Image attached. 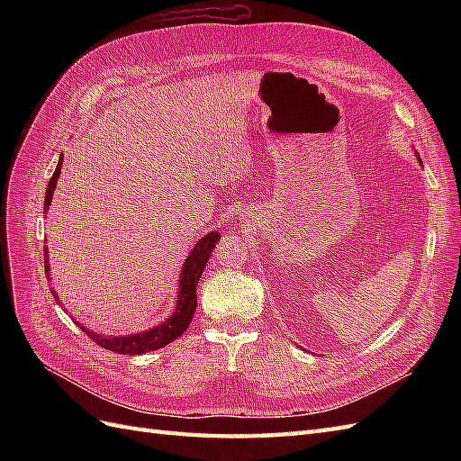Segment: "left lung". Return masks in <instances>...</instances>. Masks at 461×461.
Wrapping results in <instances>:
<instances>
[{
  "label": "left lung",
  "mask_w": 461,
  "mask_h": 461,
  "mask_svg": "<svg viewBox=\"0 0 461 461\" xmlns=\"http://www.w3.org/2000/svg\"><path fill=\"white\" fill-rule=\"evenodd\" d=\"M417 158H420V156H417Z\"/></svg>",
  "instance_id": "8db88e82"
}]
</instances>
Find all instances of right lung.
Segmentation results:
<instances>
[{"mask_svg": "<svg viewBox=\"0 0 461 461\" xmlns=\"http://www.w3.org/2000/svg\"><path fill=\"white\" fill-rule=\"evenodd\" d=\"M61 165H63V156L55 167V173L50 178V185L46 188V200H44V213H48V207L51 203L53 198V190L58 186V178L61 175ZM221 239L217 230H212L209 234L202 236V239L196 242V246L192 248L190 256L186 258L183 271H180L178 276V296H176V308L175 312L167 317L163 323L151 327L144 332H134V334H127V337H105V334H97L94 330H88L86 327H82V332L88 334V337L97 344L105 348V350L117 352V354H129V356H136V354H146V352H153L159 350V348L171 344L175 339H178L183 334L190 321L194 317V312H196V286L200 276L205 269V265L209 261V256H212L213 248L217 244V240ZM44 267H46V275H50V258H48V248H44ZM58 298V296H55Z\"/></svg>", "mask_w": 461, "mask_h": 461, "instance_id": "1", "label": "right lung"}]
</instances>
